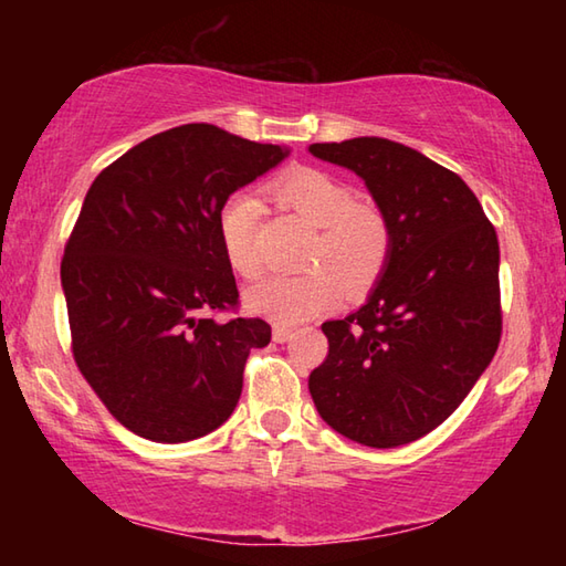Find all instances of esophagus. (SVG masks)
Here are the masks:
<instances>
[{
    "instance_id": "1",
    "label": "esophagus",
    "mask_w": 566,
    "mask_h": 566,
    "mask_svg": "<svg viewBox=\"0 0 566 566\" xmlns=\"http://www.w3.org/2000/svg\"><path fill=\"white\" fill-rule=\"evenodd\" d=\"M292 337H294V332H292L290 327H284V324H276V327L272 329V339H274V342H280V344L290 342Z\"/></svg>"
}]
</instances>
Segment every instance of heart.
Instances as JSON below:
<instances>
[{"label":"heart","mask_w":566,"mask_h":566,"mask_svg":"<svg viewBox=\"0 0 566 566\" xmlns=\"http://www.w3.org/2000/svg\"><path fill=\"white\" fill-rule=\"evenodd\" d=\"M276 202L294 209L306 222L319 227V237L306 254L302 274H280L254 284L247 306L254 314L296 324L332 310L342 290L359 294L385 270L391 232L377 207L359 205L347 181L324 169L302 167L274 181ZM262 205L252 191H234L219 209V239L232 270L256 276L262 270Z\"/></svg>","instance_id":"obj_1"}]
</instances>
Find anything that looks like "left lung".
I'll return each instance as SVG.
<instances>
[{"mask_svg":"<svg viewBox=\"0 0 566 566\" xmlns=\"http://www.w3.org/2000/svg\"><path fill=\"white\" fill-rule=\"evenodd\" d=\"M310 151L361 177L391 232L367 304L322 324L329 352L310 375L314 407L352 442L409 444L462 405L500 347L496 232L462 177L399 142Z\"/></svg>","mask_w":566,"mask_h":566,"instance_id":"left-lung-1","label":"left lung"}]
</instances>
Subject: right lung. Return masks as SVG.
Here are the masks:
<instances>
[{
  "label": "right lung",
  "instance_id": "obj_1",
  "mask_svg": "<svg viewBox=\"0 0 566 566\" xmlns=\"http://www.w3.org/2000/svg\"><path fill=\"white\" fill-rule=\"evenodd\" d=\"M290 149L214 124H181L112 161L64 247L62 290L74 361L109 415L161 444L232 417L264 319H217L239 292L219 209Z\"/></svg>",
  "mask_w": 566,
  "mask_h": 566
}]
</instances>
